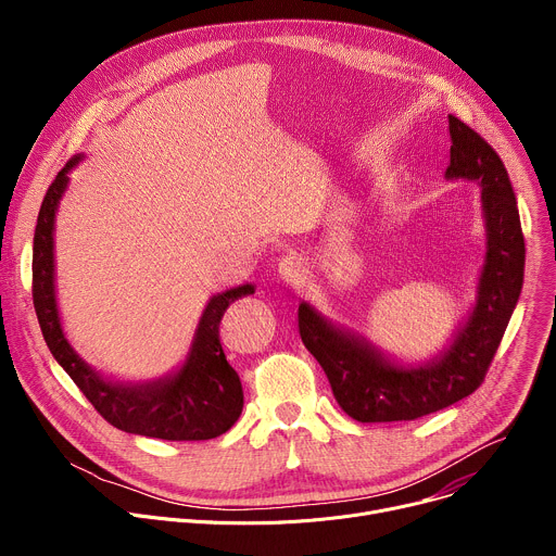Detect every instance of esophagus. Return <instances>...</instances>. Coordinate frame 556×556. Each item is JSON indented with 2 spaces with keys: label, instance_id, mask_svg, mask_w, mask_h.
<instances>
[{
  "label": "esophagus",
  "instance_id": "esophagus-1",
  "mask_svg": "<svg viewBox=\"0 0 556 556\" xmlns=\"http://www.w3.org/2000/svg\"><path fill=\"white\" fill-rule=\"evenodd\" d=\"M279 275H281L283 281H288L292 286H299L307 277V264L301 255H286L279 262Z\"/></svg>",
  "mask_w": 556,
  "mask_h": 556
}]
</instances>
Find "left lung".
<instances>
[{
  "label": "left lung",
  "mask_w": 556,
  "mask_h": 556,
  "mask_svg": "<svg viewBox=\"0 0 556 556\" xmlns=\"http://www.w3.org/2000/svg\"><path fill=\"white\" fill-rule=\"evenodd\" d=\"M451 163L446 180L482 187L486 260L478 301L451 345L427 365L393 363L363 337L332 326L309 303L299 305V334L324 367L341 409L358 422L416 420L440 412L484 382L523 286L526 247L517 198L497 151L448 116Z\"/></svg>",
  "instance_id": "8db88e82"
}]
</instances>
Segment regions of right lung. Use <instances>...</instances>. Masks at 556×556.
Segmentation results:
<instances>
[{
	"mask_svg": "<svg viewBox=\"0 0 556 556\" xmlns=\"http://www.w3.org/2000/svg\"><path fill=\"white\" fill-rule=\"evenodd\" d=\"M81 155L56 174L41 202L33 244V303L41 334L74 384L92 407L116 429L161 440H211L226 433L244 407V391L237 371L219 343V321L226 307L255 292L244 283L208 299L185 365L149 382H118L97 374L67 343L54 296V215L67 187V174Z\"/></svg>",
	"mask_w": 556,
	"mask_h": 556,
	"instance_id": "right-lung-1",
	"label": "right lung"
}]
</instances>
